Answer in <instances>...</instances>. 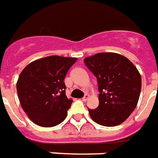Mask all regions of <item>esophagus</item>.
Segmentation results:
<instances>
[{"label": "esophagus", "instance_id": "34e87169", "mask_svg": "<svg viewBox=\"0 0 158 158\" xmlns=\"http://www.w3.org/2000/svg\"><path fill=\"white\" fill-rule=\"evenodd\" d=\"M89 94H86L85 95V96L83 97V101H87V100H89Z\"/></svg>", "mask_w": 158, "mask_h": 158}]
</instances>
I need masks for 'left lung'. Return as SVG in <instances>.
Masks as SVG:
<instances>
[{
    "mask_svg": "<svg viewBox=\"0 0 158 158\" xmlns=\"http://www.w3.org/2000/svg\"><path fill=\"white\" fill-rule=\"evenodd\" d=\"M98 79L99 102L89 110L91 119L104 127H115L129 117L138 103L141 78L129 59L115 52H99L84 59Z\"/></svg>",
    "mask_w": 158,
    "mask_h": 158,
    "instance_id": "obj_1",
    "label": "left lung"
}]
</instances>
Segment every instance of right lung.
I'll use <instances>...</instances> for the list:
<instances>
[{
    "mask_svg": "<svg viewBox=\"0 0 158 158\" xmlns=\"http://www.w3.org/2000/svg\"><path fill=\"white\" fill-rule=\"evenodd\" d=\"M76 58L49 56L27 65L17 83L22 108L30 120L43 127L64 121L73 100L65 94L64 80Z\"/></svg>",
    "mask_w": 158,
    "mask_h": 158,
    "instance_id": "obj_1",
    "label": "right lung"
}]
</instances>
